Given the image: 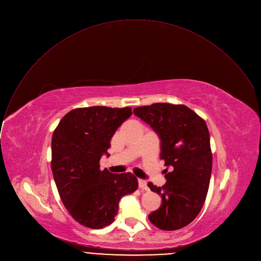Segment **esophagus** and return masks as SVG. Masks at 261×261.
Wrapping results in <instances>:
<instances>
[{"instance_id": "34e87169", "label": "esophagus", "mask_w": 261, "mask_h": 261, "mask_svg": "<svg viewBox=\"0 0 261 261\" xmlns=\"http://www.w3.org/2000/svg\"><path fill=\"white\" fill-rule=\"evenodd\" d=\"M139 187L142 189H147V182L143 179H139Z\"/></svg>"}]
</instances>
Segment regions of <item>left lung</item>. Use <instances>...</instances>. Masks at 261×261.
Masks as SVG:
<instances>
[{
    "mask_svg": "<svg viewBox=\"0 0 261 261\" xmlns=\"http://www.w3.org/2000/svg\"><path fill=\"white\" fill-rule=\"evenodd\" d=\"M136 116L161 139V159L172 171L167 182L149 188L162 196V205L149 214L152 224L177 230L192 222L204 203L212 173L210 134L202 118L184 105L156 102L138 107Z\"/></svg>",
    "mask_w": 261,
    "mask_h": 261,
    "instance_id": "1",
    "label": "left lung"
}]
</instances>
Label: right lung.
Here are the masks:
<instances>
[{
	"mask_svg": "<svg viewBox=\"0 0 261 261\" xmlns=\"http://www.w3.org/2000/svg\"><path fill=\"white\" fill-rule=\"evenodd\" d=\"M132 108L94 106L70 111L52 135L51 170L60 196L71 216L89 228L110 225L122 196L135 192L138 179L132 173L99 170L109 156L116 129L132 115Z\"/></svg>",
	"mask_w": 261,
	"mask_h": 261,
	"instance_id": "add662e5",
	"label": "right lung"
}]
</instances>
